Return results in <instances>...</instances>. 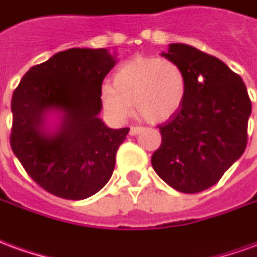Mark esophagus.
<instances>
[{
    "label": "esophagus",
    "instance_id": "obj_1",
    "mask_svg": "<svg viewBox=\"0 0 257 257\" xmlns=\"http://www.w3.org/2000/svg\"><path fill=\"white\" fill-rule=\"evenodd\" d=\"M141 131L142 128H139V126H132V128L129 129V135H131V136H135V135L139 134Z\"/></svg>",
    "mask_w": 257,
    "mask_h": 257
}]
</instances>
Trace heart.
I'll return each mask as SVG.
<instances>
[{
  "label": "heart",
  "mask_w": 257,
  "mask_h": 257,
  "mask_svg": "<svg viewBox=\"0 0 257 257\" xmlns=\"http://www.w3.org/2000/svg\"><path fill=\"white\" fill-rule=\"evenodd\" d=\"M186 78L174 61L138 55L123 62L112 76V85L101 86L104 110L116 121L131 114L132 104L150 123H161L175 115L186 97Z\"/></svg>",
  "instance_id": "1"
}]
</instances>
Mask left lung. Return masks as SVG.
Segmentation results:
<instances>
[{
  "label": "left lung",
  "mask_w": 257,
  "mask_h": 257,
  "mask_svg": "<svg viewBox=\"0 0 257 257\" xmlns=\"http://www.w3.org/2000/svg\"><path fill=\"white\" fill-rule=\"evenodd\" d=\"M161 55L182 68L188 89L181 110L160 126L152 166L171 188L197 193L243 154L252 103L241 76L216 57L179 43Z\"/></svg>",
  "instance_id": "8db88e82"
}]
</instances>
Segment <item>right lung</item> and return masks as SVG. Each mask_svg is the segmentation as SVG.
<instances>
[{
	"label": "right lung",
	"mask_w": 257,
	"mask_h": 257,
	"mask_svg": "<svg viewBox=\"0 0 257 257\" xmlns=\"http://www.w3.org/2000/svg\"><path fill=\"white\" fill-rule=\"evenodd\" d=\"M115 64L116 53L107 48H69L32 66L14 91L11 147L55 196L82 200L110 181L129 132L98 116L101 85Z\"/></svg>",
	"instance_id": "obj_1"
}]
</instances>
